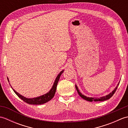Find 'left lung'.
<instances>
[{"label": "left lung", "instance_id": "1", "mask_svg": "<svg viewBox=\"0 0 128 128\" xmlns=\"http://www.w3.org/2000/svg\"><path fill=\"white\" fill-rule=\"evenodd\" d=\"M119 82L117 86H116V88H115V89L112 92H110V94H108L107 95H106V96H103V97H101L100 98H96V97H86V96H85V95L82 94L81 93V92H80L79 90L78 89V86L76 85H75V88H76V90L78 91V94L80 95V96L83 99L85 100H88V101H89V102H92V101H94V102H97V101H103V100H107L108 99H110V98L111 97H112L113 95L115 93V92L116 91V88H117L118 86L119 85Z\"/></svg>", "mask_w": 128, "mask_h": 128}]
</instances>
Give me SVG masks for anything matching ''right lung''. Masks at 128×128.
<instances>
[{
  "instance_id": "add662e5",
  "label": "right lung",
  "mask_w": 128,
  "mask_h": 128,
  "mask_svg": "<svg viewBox=\"0 0 128 128\" xmlns=\"http://www.w3.org/2000/svg\"><path fill=\"white\" fill-rule=\"evenodd\" d=\"M64 72V70H62V72H60L59 74L57 76L55 81H54L53 85L52 86V88H51L50 90V91L48 92H47V94H46L43 95H42V96L37 97H35V98H26L25 97H24L22 95H21L20 94H19L15 90H13V91H14L15 93L16 94V95L20 98L23 100L24 102H25L26 103H28L29 104H42L43 103H45L46 102H47L48 101H50V100L53 98V97L54 96V94H55V93L56 92V86H57V84H58V81L59 80V78L60 77L61 75L62 74V73ZM8 78V80L9 82V80Z\"/></svg>"
}]
</instances>
